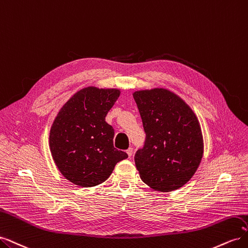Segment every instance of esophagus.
<instances>
[{"mask_svg": "<svg viewBox=\"0 0 248 248\" xmlns=\"http://www.w3.org/2000/svg\"><path fill=\"white\" fill-rule=\"evenodd\" d=\"M126 153L128 154V156H129V157H131V156H132V153H133V150H132V148H128V149H127V150H126Z\"/></svg>", "mask_w": 248, "mask_h": 248, "instance_id": "obj_1", "label": "esophagus"}]
</instances>
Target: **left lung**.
I'll return each instance as SVG.
<instances>
[{"instance_id":"1","label":"left lung","mask_w":248,"mask_h":248,"mask_svg":"<svg viewBox=\"0 0 248 248\" xmlns=\"http://www.w3.org/2000/svg\"><path fill=\"white\" fill-rule=\"evenodd\" d=\"M146 133L134 155L142 182L156 191H174L197 171L204 152L199 120L184 100L167 89L133 93Z\"/></svg>"}]
</instances>
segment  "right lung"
Segmentation results:
<instances>
[{
    "label": "right lung",
    "mask_w": 248,
    "mask_h": 248,
    "mask_svg": "<svg viewBox=\"0 0 248 248\" xmlns=\"http://www.w3.org/2000/svg\"><path fill=\"white\" fill-rule=\"evenodd\" d=\"M119 96L118 89L88 87L58 112L49 132V148L57 168L73 184H101L116 164L128 157L114 147L115 130L106 122Z\"/></svg>",
    "instance_id": "obj_1"
}]
</instances>
